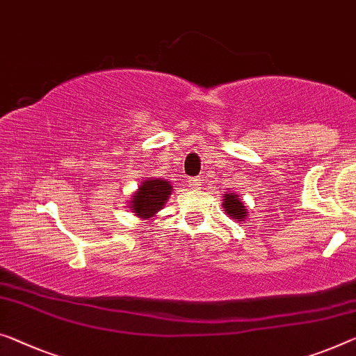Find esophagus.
Listing matches in <instances>:
<instances>
[{"label": "esophagus", "mask_w": 356, "mask_h": 356, "mask_svg": "<svg viewBox=\"0 0 356 356\" xmlns=\"http://www.w3.org/2000/svg\"><path fill=\"white\" fill-rule=\"evenodd\" d=\"M200 184H202V179H200V178H193V179H189V188H191V189L199 188Z\"/></svg>", "instance_id": "esophagus-1"}]
</instances>
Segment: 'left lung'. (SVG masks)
<instances>
[{"mask_svg": "<svg viewBox=\"0 0 356 356\" xmlns=\"http://www.w3.org/2000/svg\"><path fill=\"white\" fill-rule=\"evenodd\" d=\"M221 204H222L224 213L231 216L232 220L245 221V218L248 216L247 207H245V204L242 202V199H240L238 194L231 193V191H229V193H226V194H222Z\"/></svg>", "mask_w": 356, "mask_h": 356, "instance_id": "left-lung-1", "label": "left lung"}]
</instances>
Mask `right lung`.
Listing matches in <instances>:
<instances>
[{"mask_svg":"<svg viewBox=\"0 0 356 356\" xmlns=\"http://www.w3.org/2000/svg\"><path fill=\"white\" fill-rule=\"evenodd\" d=\"M172 193L173 186L167 179L146 178L130 197L129 209L140 220H149L165 207Z\"/></svg>","mask_w":356,"mask_h":356,"instance_id":"1","label":"right lung"}]
</instances>
